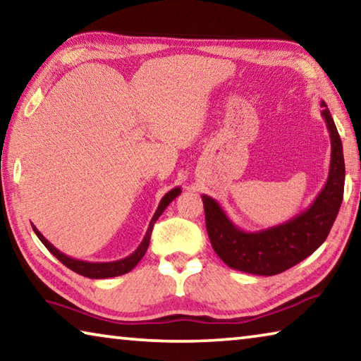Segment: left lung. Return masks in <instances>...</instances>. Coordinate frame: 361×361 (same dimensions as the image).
I'll list each match as a JSON object with an SVG mask.
<instances>
[{"mask_svg":"<svg viewBox=\"0 0 361 361\" xmlns=\"http://www.w3.org/2000/svg\"><path fill=\"white\" fill-rule=\"evenodd\" d=\"M322 106L331 138V162L325 186L307 210L279 226L247 232L231 221L215 199L202 194L212 247L229 267L255 276H276L307 258L326 240L342 204L345 166L338 129L325 102Z\"/></svg>","mask_w":361,"mask_h":361,"instance_id":"1","label":"left lung"}]
</instances>
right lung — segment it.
<instances>
[{
  "mask_svg": "<svg viewBox=\"0 0 361 361\" xmlns=\"http://www.w3.org/2000/svg\"><path fill=\"white\" fill-rule=\"evenodd\" d=\"M181 192L180 188H175L172 191H169L166 195H164L161 204H159L157 210L154 213V216H152L151 223L148 226V231H146L145 234V239L140 243L138 248L133 252L132 255L127 256L124 259H119V261H111V262H87V261H81V259H75V258H70V256L63 255L62 252H59V250L52 245L51 242H49L44 235L41 234V232L35 228L33 226V231L35 234L38 235V239L44 243V247L51 252L56 258L65 264L71 271H75L79 276H84V277H89V279H108V277H118L122 276V274H127L130 272L133 267H135L140 259L143 258L146 250H148L149 245V239H151V232H152V226L157 221V218L162 215V212L167 209V205L172 202V200L176 197Z\"/></svg>",
  "mask_w": 361,
  "mask_h": 361,
  "instance_id": "1",
  "label": "right lung"
}]
</instances>
